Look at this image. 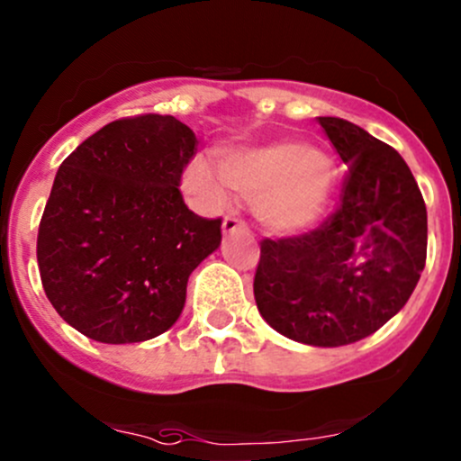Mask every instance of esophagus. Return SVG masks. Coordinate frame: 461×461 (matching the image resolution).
I'll return each mask as SVG.
<instances>
[{
    "label": "esophagus",
    "instance_id": "obj_1",
    "mask_svg": "<svg viewBox=\"0 0 461 461\" xmlns=\"http://www.w3.org/2000/svg\"><path fill=\"white\" fill-rule=\"evenodd\" d=\"M234 231H249L247 230V225L240 218H234V216H227L225 221H222V234H234Z\"/></svg>",
    "mask_w": 461,
    "mask_h": 461
}]
</instances>
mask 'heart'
<instances>
[{
    "instance_id": "heart-1",
    "label": "heart",
    "mask_w": 461,
    "mask_h": 461,
    "mask_svg": "<svg viewBox=\"0 0 461 461\" xmlns=\"http://www.w3.org/2000/svg\"><path fill=\"white\" fill-rule=\"evenodd\" d=\"M218 168L196 161L187 187L225 203L230 187L251 196L254 216L274 234H295L322 214L333 187V163L322 149L292 141L243 145L221 152Z\"/></svg>"
}]
</instances>
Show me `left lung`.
Instances as JSON below:
<instances>
[{"label":"left lung","instance_id":"8db88e82","mask_svg":"<svg viewBox=\"0 0 461 461\" xmlns=\"http://www.w3.org/2000/svg\"><path fill=\"white\" fill-rule=\"evenodd\" d=\"M345 161L340 205L318 230L260 243L254 298L285 338L342 347L400 312L426 263V205L404 158L338 116H318Z\"/></svg>","mask_w":461,"mask_h":461}]
</instances>
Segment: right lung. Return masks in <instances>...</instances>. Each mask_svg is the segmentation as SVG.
I'll list each match as a JSON object with an SVG mask.
<instances>
[{"mask_svg": "<svg viewBox=\"0 0 461 461\" xmlns=\"http://www.w3.org/2000/svg\"><path fill=\"white\" fill-rule=\"evenodd\" d=\"M196 143L169 114L128 116L59 166L37 263L50 304L79 333L130 345L181 316L187 278L221 245V218L196 216L178 190Z\"/></svg>", "mask_w": 461, "mask_h": 461, "instance_id": "1", "label": "right lung"}]
</instances>
